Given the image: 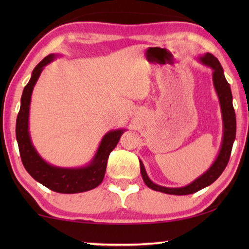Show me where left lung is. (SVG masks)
<instances>
[{
    "label": "left lung",
    "mask_w": 249,
    "mask_h": 249,
    "mask_svg": "<svg viewBox=\"0 0 249 249\" xmlns=\"http://www.w3.org/2000/svg\"><path fill=\"white\" fill-rule=\"evenodd\" d=\"M197 60L202 65L208 66L212 69L213 86L217 94L218 102H220L223 121V136L220 151H218L217 157L214 160L212 165L210 166L208 170L197 177L196 179L193 180L192 182L180 188L163 187V185H159L153 182L149 179L148 175H147L144 163L140 159L141 174L142 180H144L145 184L148 188H150L151 190L174 196H187L202 190L203 188L208 187V185L212 184L222 175V172L224 171L225 167L227 166V162L230 160L231 147H233L236 136V116L233 107V96H231V86L226 81L224 71H223L220 61L212 53H206L202 54V56L197 57Z\"/></svg>",
    "instance_id": "obj_1"
}]
</instances>
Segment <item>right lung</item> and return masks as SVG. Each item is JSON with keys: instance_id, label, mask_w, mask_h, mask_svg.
Listing matches in <instances>:
<instances>
[{"instance_id": "add662e5", "label": "right lung", "mask_w": 249, "mask_h": 249, "mask_svg": "<svg viewBox=\"0 0 249 249\" xmlns=\"http://www.w3.org/2000/svg\"><path fill=\"white\" fill-rule=\"evenodd\" d=\"M59 53H50L45 57L32 72V77L23 90L20 108L16 120V141L25 169L37 182L58 193H80L92 190L102 182L107 159L115 148L125 128L112 129L104 135L95 154L86 166L64 168L52 165L41 157L34 146L29 133V108L34 87L38 81L46 66L60 57Z\"/></svg>"}]
</instances>
